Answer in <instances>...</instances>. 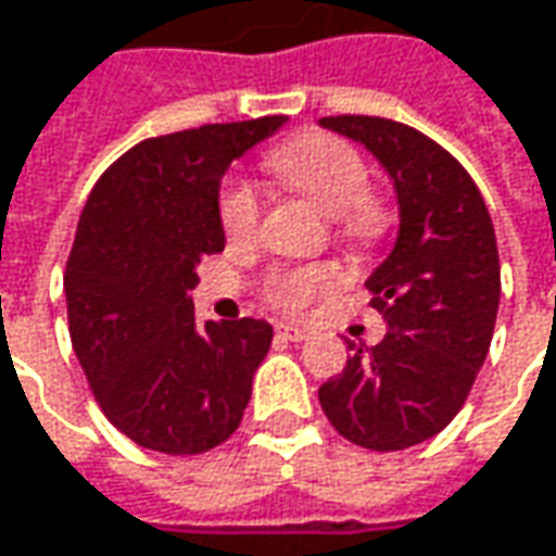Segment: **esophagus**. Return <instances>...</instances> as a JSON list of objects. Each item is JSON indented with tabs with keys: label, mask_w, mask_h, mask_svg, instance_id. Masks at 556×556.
I'll return each instance as SVG.
<instances>
[{
	"label": "esophagus",
	"mask_w": 556,
	"mask_h": 556,
	"mask_svg": "<svg viewBox=\"0 0 556 556\" xmlns=\"http://www.w3.org/2000/svg\"><path fill=\"white\" fill-rule=\"evenodd\" d=\"M278 337L290 340V343H303L312 337V328H306V325H278Z\"/></svg>",
	"instance_id": "1"
}]
</instances>
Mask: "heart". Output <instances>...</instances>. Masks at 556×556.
<instances>
[{
	"mask_svg": "<svg viewBox=\"0 0 556 556\" xmlns=\"http://www.w3.org/2000/svg\"><path fill=\"white\" fill-rule=\"evenodd\" d=\"M268 169L303 194L312 206L331 216L340 235L355 244H374L387 231V206L368 194V166L350 141L328 132H303L268 154ZM260 201L253 185L231 182L219 198V223L228 241H247L256 228ZM337 266L281 268L268 278V300L281 309L296 312L315 296L340 288Z\"/></svg>",
	"mask_w": 556,
	"mask_h": 556,
	"instance_id": "heart-1",
	"label": "heart"
}]
</instances>
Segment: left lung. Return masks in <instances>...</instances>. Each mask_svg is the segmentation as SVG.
Instances as JSON below:
<instances>
[{
	"label": "left lung",
	"instance_id": "left-lung-1",
	"mask_svg": "<svg viewBox=\"0 0 556 556\" xmlns=\"http://www.w3.org/2000/svg\"><path fill=\"white\" fill-rule=\"evenodd\" d=\"M318 126L365 144L399 203L393 250L365 281L390 333L353 343L318 402L355 445L412 448L452 424L485 362L502 300L495 228L467 169L424 132L383 117Z\"/></svg>",
	"mask_w": 556,
	"mask_h": 556
}]
</instances>
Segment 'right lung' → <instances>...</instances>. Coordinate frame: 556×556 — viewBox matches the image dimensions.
<instances>
[{
  "instance_id": "add662e5",
  "label": "right lung",
  "mask_w": 556,
  "mask_h": 556,
  "mask_svg": "<svg viewBox=\"0 0 556 556\" xmlns=\"http://www.w3.org/2000/svg\"><path fill=\"white\" fill-rule=\"evenodd\" d=\"M285 123H216L139 141L83 206L64 271L71 340L101 412L141 448L201 455L244 417L271 325H201L188 290L203 256L225 247V169Z\"/></svg>"
}]
</instances>
